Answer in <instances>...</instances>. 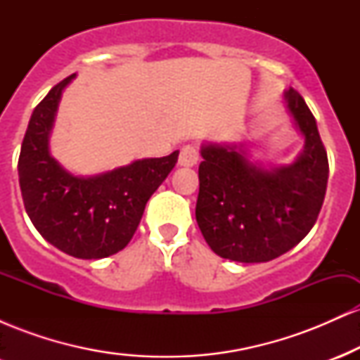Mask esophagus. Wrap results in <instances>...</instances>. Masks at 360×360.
Masks as SVG:
<instances>
[{"label":"esophagus","instance_id":"1","mask_svg":"<svg viewBox=\"0 0 360 360\" xmlns=\"http://www.w3.org/2000/svg\"><path fill=\"white\" fill-rule=\"evenodd\" d=\"M200 160V152L194 146H184L181 148L179 154V166L183 167H194Z\"/></svg>","mask_w":360,"mask_h":360}]
</instances>
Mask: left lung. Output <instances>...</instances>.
Here are the masks:
<instances>
[{"mask_svg":"<svg viewBox=\"0 0 360 360\" xmlns=\"http://www.w3.org/2000/svg\"><path fill=\"white\" fill-rule=\"evenodd\" d=\"M284 103L304 147L289 166L250 162L243 143H203L196 221L214 254L267 262L307 237L325 200L328 159L316 120L298 91Z\"/></svg>","mask_w":360,"mask_h":360,"instance_id":"8db88e82","label":"left lung"}]
</instances>
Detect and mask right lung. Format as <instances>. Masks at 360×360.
Instances as JSON below:
<instances>
[{
    "instance_id": "right-lung-1",
    "label": "right lung",
    "mask_w": 360,
    "mask_h": 360,
    "mask_svg": "<svg viewBox=\"0 0 360 360\" xmlns=\"http://www.w3.org/2000/svg\"><path fill=\"white\" fill-rule=\"evenodd\" d=\"M65 77L37 105L18 159L22 198L32 223L53 247L77 259H103L125 249L148 198L177 162L179 150L94 176H76L51 155V134Z\"/></svg>"
}]
</instances>
